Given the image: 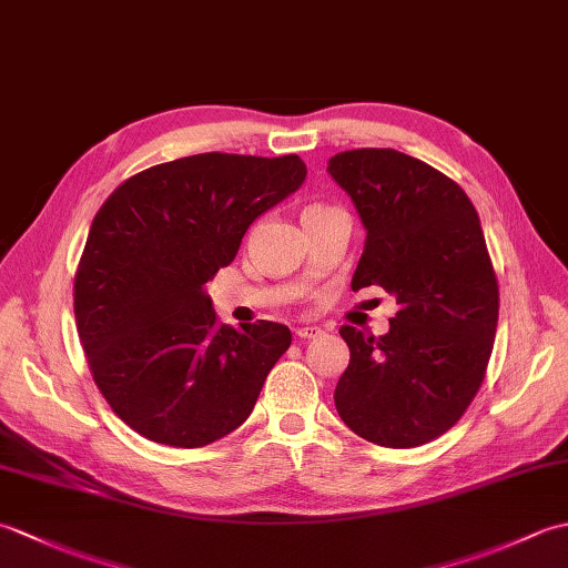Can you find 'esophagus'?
I'll return each instance as SVG.
<instances>
[{
  "label": "esophagus",
  "mask_w": 568,
  "mask_h": 568,
  "mask_svg": "<svg viewBox=\"0 0 568 568\" xmlns=\"http://www.w3.org/2000/svg\"><path fill=\"white\" fill-rule=\"evenodd\" d=\"M322 329L320 327H312V324H305V327H297L295 329V336L297 339H315V336H320Z\"/></svg>",
  "instance_id": "1"
}]
</instances>
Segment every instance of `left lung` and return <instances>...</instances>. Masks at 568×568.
<instances>
[{
	"instance_id": "left-lung-1",
	"label": "left lung",
	"mask_w": 568,
	"mask_h": 568,
	"mask_svg": "<svg viewBox=\"0 0 568 568\" xmlns=\"http://www.w3.org/2000/svg\"><path fill=\"white\" fill-rule=\"evenodd\" d=\"M366 229L352 287L381 285L400 310L390 332L339 329L352 358L334 390L358 437L390 449L427 444L474 400L498 327V281L478 212L437 168L395 149L329 159Z\"/></svg>"
}]
</instances>
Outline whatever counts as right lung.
Masks as SVG:
<instances>
[{
  "label": "right lung",
  "mask_w": 568,
  "mask_h": 568,
  "mask_svg": "<svg viewBox=\"0 0 568 568\" xmlns=\"http://www.w3.org/2000/svg\"><path fill=\"white\" fill-rule=\"evenodd\" d=\"M305 175L300 155H187L131 175L94 214L75 273L78 334L104 400L141 437L197 449L251 415L293 334L265 320L220 324L204 283Z\"/></svg>",
  "instance_id": "right-lung-1"
}]
</instances>
